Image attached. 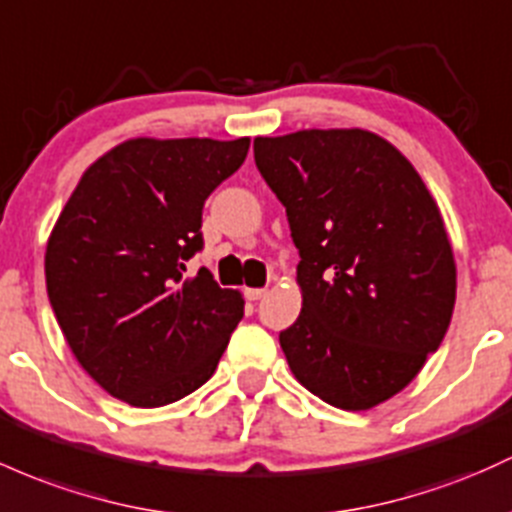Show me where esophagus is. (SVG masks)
<instances>
[{"mask_svg": "<svg viewBox=\"0 0 512 512\" xmlns=\"http://www.w3.org/2000/svg\"><path fill=\"white\" fill-rule=\"evenodd\" d=\"M245 296L250 301H260V299H265V296H267V289H255V286H252V289H250V286H247Z\"/></svg>", "mask_w": 512, "mask_h": 512, "instance_id": "esophagus-1", "label": "esophagus"}]
</instances>
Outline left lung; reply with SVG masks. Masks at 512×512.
<instances>
[{"label":"left lung","instance_id":"obj_1","mask_svg":"<svg viewBox=\"0 0 512 512\" xmlns=\"http://www.w3.org/2000/svg\"><path fill=\"white\" fill-rule=\"evenodd\" d=\"M255 162L301 255V313L279 333L291 374L342 411L389 401L440 347L457 299L435 196L396 145L364 128L260 136Z\"/></svg>","mask_w":512,"mask_h":512}]
</instances>
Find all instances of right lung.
Listing matches in <instances>:
<instances>
[{
  "mask_svg": "<svg viewBox=\"0 0 512 512\" xmlns=\"http://www.w3.org/2000/svg\"><path fill=\"white\" fill-rule=\"evenodd\" d=\"M250 138H128L82 172L46 245L48 299L72 355L136 408L179 401L211 379L243 294L209 269L201 209Z\"/></svg>",
  "mask_w": 512,
  "mask_h": 512,
  "instance_id": "right-lung-1",
  "label": "right lung"
}]
</instances>
